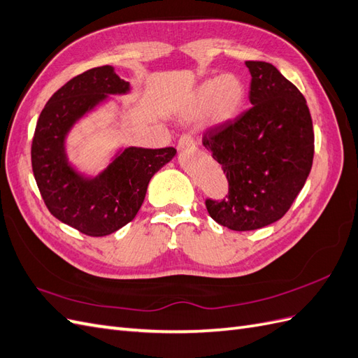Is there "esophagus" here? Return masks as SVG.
<instances>
[{
	"mask_svg": "<svg viewBox=\"0 0 358 358\" xmlns=\"http://www.w3.org/2000/svg\"><path fill=\"white\" fill-rule=\"evenodd\" d=\"M195 148V141H193L192 135H182L178 141V150L180 151H187V150H192Z\"/></svg>",
	"mask_w": 358,
	"mask_h": 358,
	"instance_id": "esophagus-1",
	"label": "esophagus"
}]
</instances>
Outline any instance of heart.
<instances>
[{"instance_id":"1","label":"heart","mask_w":358,"mask_h":358,"mask_svg":"<svg viewBox=\"0 0 358 358\" xmlns=\"http://www.w3.org/2000/svg\"><path fill=\"white\" fill-rule=\"evenodd\" d=\"M244 100L246 85L234 73H224L202 83L190 97L187 117L207 114L211 124H224L238 115Z\"/></svg>"}]
</instances>
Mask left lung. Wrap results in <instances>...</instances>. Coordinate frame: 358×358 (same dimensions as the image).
<instances>
[{
  "label": "left lung",
  "instance_id": "1",
  "mask_svg": "<svg viewBox=\"0 0 358 358\" xmlns=\"http://www.w3.org/2000/svg\"><path fill=\"white\" fill-rule=\"evenodd\" d=\"M253 105L234 121L203 134L229 182L228 198L207 199L211 219L232 231L278 222L309 177L313 126L299 88L270 63L246 61Z\"/></svg>",
  "mask_w": 358,
  "mask_h": 358
}]
</instances>
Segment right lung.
<instances>
[{"label": "right lung", "instance_id": "1", "mask_svg": "<svg viewBox=\"0 0 358 358\" xmlns=\"http://www.w3.org/2000/svg\"><path fill=\"white\" fill-rule=\"evenodd\" d=\"M130 93L112 66L90 69L49 99L38 117L31 163L48 210L59 222L90 237H103L135 219L151 177L177 155L168 148H120L109 165L90 177L67 156L66 141L76 122L109 100Z\"/></svg>", "mask_w": 358, "mask_h": 358}]
</instances>
